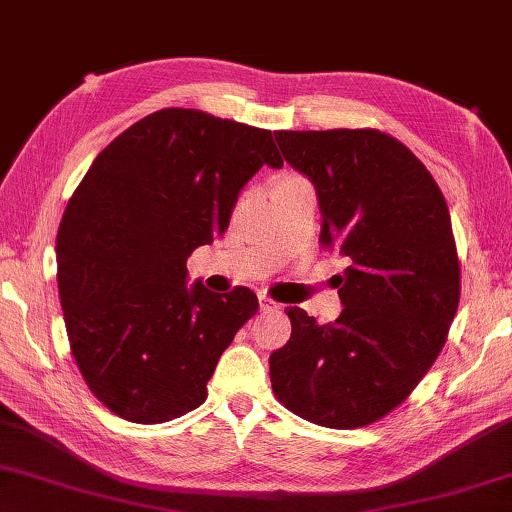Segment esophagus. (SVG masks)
Returning a JSON list of instances; mask_svg holds the SVG:
<instances>
[{
  "label": "esophagus",
  "instance_id": "34e87169",
  "mask_svg": "<svg viewBox=\"0 0 512 512\" xmlns=\"http://www.w3.org/2000/svg\"><path fill=\"white\" fill-rule=\"evenodd\" d=\"M259 306H262V311H275V309H280V304H277L273 297H268V295H259Z\"/></svg>",
  "mask_w": 512,
  "mask_h": 512
}]
</instances>
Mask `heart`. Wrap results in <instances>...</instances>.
Listing matches in <instances>:
<instances>
[{
    "instance_id": "heart-1",
    "label": "heart",
    "mask_w": 512,
    "mask_h": 512,
    "mask_svg": "<svg viewBox=\"0 0 512 512\" xmlns=\"http://www.w3.org/2000/svg\"><path fill=\"white\" fill-rule=\"evenodd\" d=\"M288 179H295V176H288Z\"/></svg>"
}]
</instances>
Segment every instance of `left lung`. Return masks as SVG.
I'll return each mask as SVG.
<instances>
[{
    "label": "left lung",
    "mask_w": 512,
    "mask_h": 512,
    "mask_svg": "<svg viewBox=\"0 0 512 512\" xmlns=\"http://www.w3.org/2000/svg\"><path fill=\"white\" fill-rule=\"evenodd\" d=\"M275 141L315 185L322 246L349 266L336 322L286 309L273 392L304 421L365 427L414 392L448 338L461 297L448 203L414 152L378 129H282Z\"/></svg>",
    "instance_id": "1"
}]
</instances>
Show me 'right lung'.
<instances>
[{
	"mask_svg": "<svg viewBox=\"0 0 512 512\" xmlns=\"http://www.w3.org/2000/svg\"><path fill=\"white\" fill-rule=\"evenodd\" d=\"M262 165H284L268 129L170 107L116 136L69 199L55 255L71 353L125 421L197 410L221 353L257 313L246 286H185V262L224 235Z\"/></svg>",
	"mask_w": 512,
	"mask_h": 512,
	"instance_id": "right-lung-1",
	"label": "right lung"
}]
</instances>
